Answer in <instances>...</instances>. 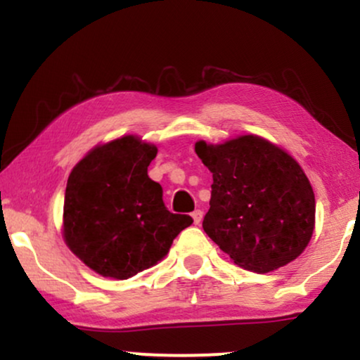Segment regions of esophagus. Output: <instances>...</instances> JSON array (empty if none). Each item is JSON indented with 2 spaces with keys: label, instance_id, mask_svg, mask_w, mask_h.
<instances>
[{
  "label": "esophagus",
  "instance_id": "34e87169",
  "mask_svg": "<svg viewBox=\"0 0 360 360\" xmlns=\"http://www.w3.org/2000/svg\"><path fill=\"white\" fill-rule=\"evenodd\" d=\"M191 218H193L195 224H200L201 219H203V211H201V210H195L193 213H191Z\"/></svg>",
  "mask_w": 360,
  "mask_h": 360
}]
</instances>
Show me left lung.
<instances>
[{"label":"left lung","instance_id":"8db88e82","mask_svg":"<svg viewBox=\"0 0 360 360\" xmlns=\"http://www.w3.org/2000/svg\"><path fill=\"white\" fill-rule=\"evenodd\" d=\"M195 152L213 174L203 229L234 264L265 274L307 249L316 203L292 155L255 134L223 144L198 141Z\"/></svg>","mask_w":360,"mask_h":360}]
</instances>
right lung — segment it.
Returning <instances> with one entry per match:
<instances>
[{
    "instance_id": "obj_1",
    "label": "right lung",
    "mask_w": 360,
    "mask_h": 360,
    "mask_svg": "<svg viewBox=\"0 0 360 360\" xmlns=\"http://www.w3.org/2000/svg\"><path fill=\"white\" fill-rule=\"evenodd\" d=\"M155 155L154 144L129 134L96 146L70 172L63 240L103 277L126 280L152 267L193 223L165 208L162 186L147 175Z\"/></svg>"
}]
</instances>
